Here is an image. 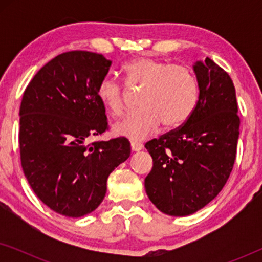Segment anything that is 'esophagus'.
Masks as SVG:
<instances>
[{
	"label": "esophagus",
	"instance_id": "esophagus-1",
	"mask_svg": "<svg viewBox=\"0 0 262 262\" xmlns=\"http://www.w3.org/2000/svg\"><path fill=\"white\" fill-rule=\"evenodd\" d=\"M131 149H132V151H139V150L143 149V144L141 142L132 141L131 142Z\"/></svg>",
	"mask_w": 262,
	"mask_h": 262
}]
</instances>
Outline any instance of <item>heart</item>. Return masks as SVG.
Masks as SVG:
<instances>
[{"label":"heart","mask_w":262,"mask_h":262,"mask_svg":"<svg viewBox=\"0 0 262 262\" xmlns=\"http://www.w3.org/2000/svg\"><path fill=\"white\" fill-rule=\"evenodd\" d=\"M125 84L141 88L138 110L114 125V132L132 141H141L157 131L181 126L194 112L199 99L195 74L182 64L138 57L123 67ZM100 102L113 117L125 112V89L112 77L102 78L96 89Z\"/></svg>","instance_id":"1"}]
</instances>
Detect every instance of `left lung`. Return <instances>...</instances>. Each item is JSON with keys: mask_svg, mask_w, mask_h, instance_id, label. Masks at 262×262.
I'll return each instance as SVG.
<instances>
[{"mask_svg": "<svg viewBox=\"0 0 262 262\" xmlns=\"http://www.w3.org/2000/svg\"><path fill=\"white\" fill-rule=\"evenodd\" d=\"M193 68L199 82L194 112L184 125L145 144L152 157L146 194L169 216H188L216 198L237 151L239 117L232 80L210 58Z\"/></svg>", "mask_w": 262, "mask_h": 262, "instance_id": "8db88e82", "label": "left lung"}]
</instances>
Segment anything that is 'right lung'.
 <instances>
[{
  "label": "right lung",
  "mask_w": 262,
  "mask_h": 262,
  "mask_svg": "<svg viewBox=\"0 0 262 262\" xmlns=\"http://www.w3.org/2000/svg\"><path fill=\"white\" fill-rule=\"evenodd\" d=\"M112 62L68 51L46 63L20 106V159L28 184L46 206L67 217L91 213L105 198L107 178L130 156L118 137L85 143L108 130L96 89Z\"/></svg>",
  "instance_id": "1"
}]
</instances>
